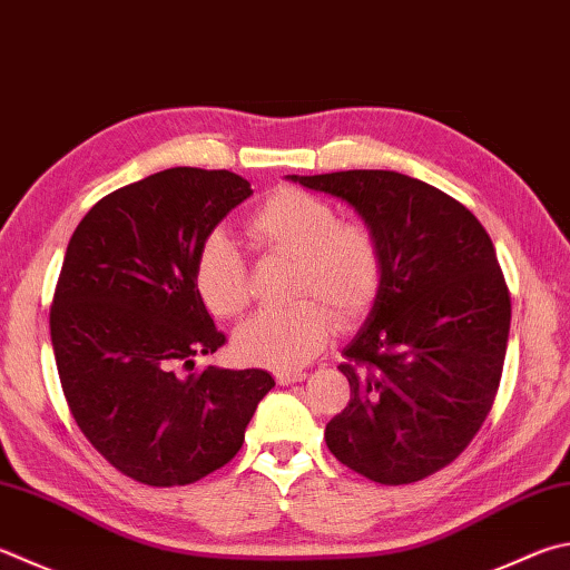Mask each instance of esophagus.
<instances>
[{
    "label": "esophagus",
    "mask_w": 570,
    "mask_h": 570,
    "mask_svg": "<svg viewBox=\"0 0 570 570\" xmlns=\"http://www.w3.org/2000/svg\"><path fill=\"white\" fill-rule=\"evenodd\" d=\"M306 379V371H278L276 374V381L282 386H292V384H298V381Z\"/></svg>",
    "instance_id": "1"
}]
</instances>
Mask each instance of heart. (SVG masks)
I'll list each match as a JSON object with an SVG mask.
<instances>
[{
	"label": "heart",
	"mask_w": 570,
	"mask_h": 570,
	"mask_svg": "<svg viewBox=\"0 0 570 570\" xmlns=\"http://www.w3.org/2000/svg\"><path fill=\"white\" fill-rule=\"evenodd\" d=\"M249 232L266 252L294 258L288 308L262 312L236 328L234 348L246 364L292 371L326 346L338 321L351 324L374 306L384 258L374 232L358 222H338L334 204L294 186L274 191L249 219ZM194 288L216 318H234L249 304V274L224 232L199 246Z\"/></svg>",
	"instance_id": "obj_1"
}]
</instances>
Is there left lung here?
Wrapping results in <instances>:
<instances>
[{
  "label": "left lung",
  "mask_w": 570,
  "mask_h": 570,
  "mask_svg": "<svg viewBox=\"0 0 570 570\" xmlns=\"http://www.w3.org/2000/svg\"><path fill=\"white\" fill-rule=\"evenodd\" d=\"M286 179L354 206L384 258L376 302L341 351L351 401L326 423V446L376 483L426 479L469 446L499 391L511 296L491 236L399 171Z\"/></svg>",
  "instance_id": "8db88e82"
}]
</instances>
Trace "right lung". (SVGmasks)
I'll return each instance as SVG.
<instances>
[{
    "mask_svg": "<svg viewBox=\"0 0 570 570\" xmlns=\"http://www.w3.org/2000/svg\"><path fill=\"white\" fill-rule=\"evenodd\" d=\"M252 194L226 169H164L97 202L69 239L49 314L61 389L91 446L139 483L222 469L274 389L262 368L194 371L224 344L194 288L196 254Z\"/></svg>",
    "mask_w": 570,
    "mask_h": 570,
    "instance_id": "obj_1",
    "label": "right lung"
}]
</instances>
